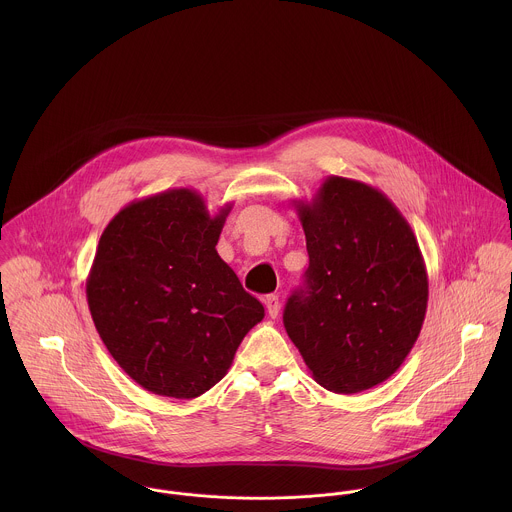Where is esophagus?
I'll return each instance as SVG.
<instances>
[{"label": "esophagus", "instance_id": "obj_1", "mask_svg": "<svg viewBox=\"0 0 512 512\" xmlns=\"http://www.w3.org/2000/svg\"><path fill=\"white\" fill-rule=\"evenodd\" d=\"M264 305H266V311H268V315H270L272 319H276V317H278V313H280V297H278L276 293H272V295H266V299H264Z\"/></svg>", "mask_w": 512, "mask_h": 512}]
</instances>
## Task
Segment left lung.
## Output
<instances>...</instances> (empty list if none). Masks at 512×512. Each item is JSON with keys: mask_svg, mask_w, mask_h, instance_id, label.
I'll use <instances>...</instances> for the list:
<instances>
[{"mask_svg": "<svg viewBox=\"0 0 512 512\" xmlns=\"http://www.w3.org/2000/svg\"><path fill=\"white\" fill-rule=\"evenodd\" d=\"M293 205L309 268L286 303V331L323 388L363 392L402 366L422 331V250L396 205L363 181L331 175Z\"/></svg>", "mask_w": 512, "mask_h": 512, "instance_id": "left-lung-1", "label": "left lung"}]
</instances>
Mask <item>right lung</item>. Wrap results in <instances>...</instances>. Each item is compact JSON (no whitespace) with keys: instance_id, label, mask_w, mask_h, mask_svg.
Returning <instances> with one entry per match:
<instances>
[{"instance_id":"1","label":"right lung","mask_w":512,"mask_h":512,"mask_svg":"<svg viewBox=\"0 0 512 512\" xmlns=\"http://www.w3.org/2000/svg\"><path fill=\"white\" fill-rule=\"evenodd\" d=\"M232 205L187 187L126 205L104 228L86 299L120 368L147 392L191 400L228 372L264 305L217 252Z\"/></svg>"}]
</instances>
